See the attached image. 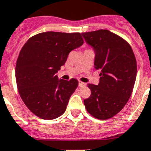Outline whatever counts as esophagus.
<instances>
[{
  "mask_svg": "<svg viewBox=\"0 0 151 151\" xmlns=\"http://www.w3.org/2000/svg\"><path fill=\"white\" fill-rule=\"evenodd\" d=\"M85 85H86V84L84 83V82H81V81H79V82H78V86H80V87L85 86Z\"/></svg>",
  "mask_w": 151,
  "mask_h": 151,
  "instance_id": "esophagus-1",
  "label": "esophagus"
}]
</instances>
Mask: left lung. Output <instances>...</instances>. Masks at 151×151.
I'll use <instances>...</instances> for the list:
<instances>
[{"label":"left lung","instance_id":"left-lung-1","mask_svg":"<svg viewBox=\"0 0 151 151\" xmlns=\"http://www.w3.org/2000/svg\"><path fill=\"white\" fill-rule=\"evenodd\" d=\"M95 51L94 68L101 72L98 85L88 84L91 96L84 100L88 113L106 120L116 116L130 98L137 75V62L130 45L106 29L82 33Z\"/></svg>","mask_w":151,"mask_h":151}]
</instances>
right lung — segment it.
Returning a JSON list of instances; mask_svg holds the SVG:
<instances>
[{"mask_svg":"<svg viewBox=\"0 0 151 151\" xmlns=\"http://www.w3.org/2000/svg\"><path fill=\"white\" fill-rule=\"evenodd\" d=\"M79 32H46L31 37L21 49L16 65L19 94L28 109L50 120L66 111L78 82L58 79L56 75L69 52L83 45Z\"/></svg>","mask_w":151,"mask_h":151,"instance_id":"obj_1","label":"right lung"}]
</instances>
